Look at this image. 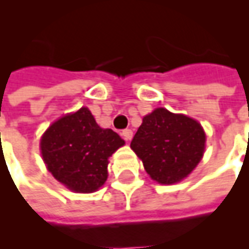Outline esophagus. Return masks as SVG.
Segmentation results:
<instances>
[{
	"label": "esophagus",
	"instance_id": "1",
	"mask_svg": "<svg viewBox=\"0 0 249 249\" xmlns=\"http://www.w3.org/2000/svg\"><path fill=\"white\" fill-rule=\"evenodd\" d=\"M122 136L124 138V140H131L132 139V131L130 130V128H126V130H123L122 131Z\"/></svg>",
	"mask_w": 249,
	"mask_h": 249
}]
</instances>
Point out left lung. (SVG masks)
I'll return each mask as SVG.
<instances>
[{
    "instance_id": "obj_1",
    "label": "left lung",
    "mask_w": 249,
    "mask_h": 249,
    "mask_svg": "<svg viewBox=\"0 0 249 249\" xmlns=\"http://www.w3.org/2000/svg\"><path fill=\"white\" fill-rule=\"evenodd\" d=\"M205 142L206 136L197 121L159 107L143 118L131 148L152 180L169 185L181 181L197 167Z\"/></svg>"
}]
</instances>
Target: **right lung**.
I'll return each mask as SVG.
<instances>
[{"mask_svg":"<svg viewBox=\"0 0 249 249\" xmlns=\"http://www.w3.org/2000/svg\"><path fill=\"white\" fill-rule=\"evenodd\" d=\"M124 144L101 128L87 107L52 123L40 140L43 160L56 180L77 193H91L107 178V159Z\"/></svg>","mask_w":249,"mask_h":249,"instance_id":"obj_1","label":"right lung"}]
</instances>
